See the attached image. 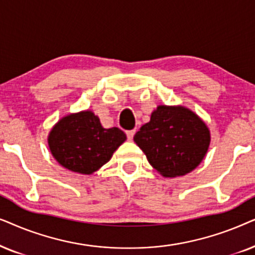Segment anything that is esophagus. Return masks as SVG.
Segmentation results:
<instances>
[{"mask_svg":"<svg viewBox=\"0 0 255 255\" xmlns=\"http://www.w3.org/2000/svg\"><path fill=\"white\" fill-rule=\"evenodd\" d=\"M126 134H127V138L129 141H131L133 140V137H134V135H135V129H131V130H127L126 131Z\"/></svg>","mask_w":255,"mask_h":255,"instance_id":"esophagus-1","label":"esophagus"}]
</instances>
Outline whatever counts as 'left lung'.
Instances as JSON below:
<instances>
[{"mask_svg": "<svg viewBox=\"0 0 255 255\" xmlns=\"http://www.w3.org/2000/svg\"><path fill=\"white\" fill-rule=\"evenodd\" d=\"M134 141L159 174L178 177L198 167L211 136L205 122L192 111L161 105L135 134Z\"/></svg>", "mask_w": 255, "mask_h": 255, "instance_id": "8db88e82", "label": "left lung"}]
</instances>
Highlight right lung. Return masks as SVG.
Segmentation results:
<instances>
[{
	"instance_id": "1",
	"label": "right lung",
	"mask_w": 255,
	"mask_h": 255,
	"mask_svg": "<svg viewBox=\"0 0 255 255\" xmlns=\"http://www.w3.org/2000/svg\"><path fill=\"white\" fill-rule=\"evenodd\" d=\"M126 138L121 129H106L93 112L83 111L60 119L51 129L47 143L62 167L91 175L110 161Z\"/></svg>"
}]
</instances>
